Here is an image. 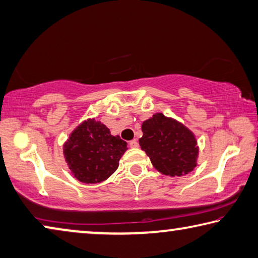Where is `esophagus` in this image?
Returning a JSON list of instances; mask_svg holds the SVG:
<instances>
[{
	"label": "esophagus",
	"instance_id": "obj_1",
	"mask_svg": "<svg viewBox=\"0 0 258 258\" xmlns=\"http://www.w3.org/2000/svg\"><path fill=\"white\" fill-rule=\"evenodd\" d=\"M129 146L132 147V149H137V147H138L137 139H133V141H130L129 142Z\"/></svg>",
	"mask_w": 258,
	"mask_h": 258
}]
</instances>
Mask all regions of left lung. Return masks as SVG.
I'll use <instances>...</instances> for the list:
<instances>
[{"label": "left lung", "mask_w": 258, "mask_h": 258, "mask_svg": "<svg viewBox=\"0 0 258 258\" xmlns=\"http://www.w3.org/2000/svg\"><path fill=\"white\" fill-rule=\"evenodd\" d=\"M139 145L153 167L166 176H185L198 166V141L186 125L174 117L155 113L142 124Z\"/></svg>", "instance_id": "obj_1"}]
</instances>
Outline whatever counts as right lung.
<instances>
[{"label":"right lung","instance_id":"right-lung-1","mask_svg":"<svg viewBox=\"0 0 258 258\" xmlns=\"http://www.w3.org/2000/svg\"><path fill=\"white\" fill-rule=\"evenodd\" d=\"M126 145L119 135L113 136L104 123L89 117L70 134L62 153L74 178L84 184H97L114 174L128 150Z\"/></svg>","mask_w":258,"mask_h":258}]
</instances>
